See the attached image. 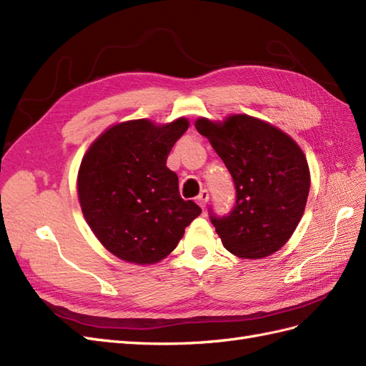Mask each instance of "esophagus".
Segmentation results:
<instances>
[{
    "instance_id": "1",
    "label": "esophagus",
    "mask_w": 366,
    "mask_h": 366,
    "mask_svg": "<svg viewBox=\"0 0 366 366\" xmlns=\"http://www.w3.org/2000/svg\"><path fill=\"white\" fill-rule=\"evenodd\" d=\"M207 201H209V192L207 190H201L199 192V194H198V198H196V202H198V205L201 209H204L205 207V204H207Z\"/></svg>"
}]
</instances>
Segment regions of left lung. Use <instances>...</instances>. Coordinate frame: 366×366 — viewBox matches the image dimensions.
Segmentation results:
<instances>
[{
	"label": "left lung",
	"instance_id": "left-lung-1",
	"mask_svg": "<svg viewBox=\"0 0 366 366\" xmlns=\"http://www.w3.org/2000/svg\"><path fill=\"white\" fill-rule=\"evenodd\" d=\"M194 127L235 184L232 210H209L222 246L239 258L272 255L292 237L306 207L311 177L303 152L283 131L246 114L222 124L201 117Z\"/></svg>",
	"mask_w": 366,
	"mask_h": 366
}]
</instances>
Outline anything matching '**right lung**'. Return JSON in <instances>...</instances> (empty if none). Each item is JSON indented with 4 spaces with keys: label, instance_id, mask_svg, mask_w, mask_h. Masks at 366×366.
Returning <instances> with one entry per match:
<instances>
[{
    "label": "right lung",
    "instance_id": "1",
    "mask_svg": "<svg viewBox=\"0 0 366 366\" xmlns=\"http://www.w3.org/2000/svg\"><path fill=\"white\" fill-rule=\"evenodd\" d=\"M189 120L156 127L147 119L107 129L83 157L79 199L94 235L128 263L153 264L184 237L201 209L179 194L177 174L167 167Z\"/></svg>",
    "mask_w": 366,
    "mask_h": 366
}]
</instances>
